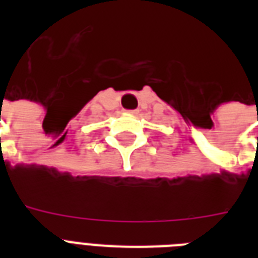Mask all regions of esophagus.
I'll return each mask as SVG.
<instances>
[{
  "instance_id": "esophagus-1",
  "label": "esophagus",
  "mask_w": 258,
  "mask_h": 258,
  "mask_svg": "<svg viewBox=\"0 0 258 258\" xmlns=\"http://www.w3.org/2000/svg\"><path fill=\"white\" fill-rule=\"evenodd\" d=\"M125 112L131 113V115H135V113H138V109H127Z\"/></svg>"
}]
</instances>
